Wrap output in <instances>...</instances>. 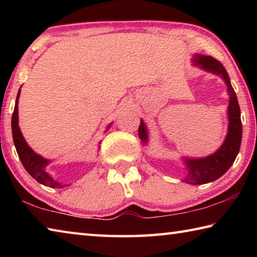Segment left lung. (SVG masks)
Masks as SVG:
<instances>
[{
	"label": "left lung",
	"mask_w": 257,
	"mask_h": 257,
	"mask_svg": "<svg viewBox=\"0 0 257 257\" xmlns=\"http://www.w3.org/2000/svg\"><path fill=\"white\" fill-rule=\"evenodd\" d=\"M195 61H196V64H201V67L205 70L222 77L228 86V92L230 95L228 106L229 132L223 145L214 154L207 156L205 159H186L188 175L185 178V181L187 184L191 185H203L214 181L217 178L224 175L228 171V169L231 167L233 161L236 160L239 149H240L242 125L240 119V107H239L236 93L230 84L229 75L222 63L210 55H198ZM138 136L143 143L147 142V133L143 121H141V124H139Z\"/></svg>",
	"instance_id": "8db88e82"
}]
</instances>
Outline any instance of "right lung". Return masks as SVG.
<instances>
[{
    "label": "right lung",
    "instance_id": "obj_1",
    "mask_svg": "<svg viewBox=\"0 0 257 257\" xmlns=\"http://www.w3.org/2000/svg\"><path fill=\"white\" fill-rule=\"evenodd\" d=\"M19 96H20V89L18 92V95H17L15 110H14V113H12L11 125H12V137H14L16 150L18 152L21 163H23L24 168L27 170L29 175L32 176L34 179H36L40 184L49 186L51 188H62L64 185H61L60 182L54 180L49 173L45 172V167L47 165V163H49V161L35 153V152L27 145V143L25 142L23 134H21L18 125ZM108 128H110V125H108Z\"/></svg>",
    "mask_w": 257,
    "mask_h": 257
}]
</instances>
